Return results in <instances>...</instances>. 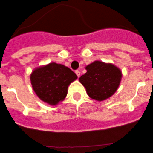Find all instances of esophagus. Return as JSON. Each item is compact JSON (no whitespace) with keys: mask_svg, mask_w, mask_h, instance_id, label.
<instances>
[{"mask_svg":"<svg viewBox=\"0 0 153 153\" xmlns=\"http://www.w3.org/2000/svg\"><path fill=\"white\" fill-rule=\"evenodd\" d=\"M75 73H76L77 76L78 77L80 76V71H78V70H77V71H75Z\"/></svg>","mask_w":153,"mask_h":153,"instance_id":"esophagus-1","label":"esophagus"}]
</instances>
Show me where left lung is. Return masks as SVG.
I'll return each mask as SVG.
<instances>
[{
  "label": "left lung",
  "instance_id": "left-lung-1",
  "mask_svg": "<svg viewBox=\"0 0 153 153\" xmlns=\"http://www.w3.org/2000/svg\"><path fill=\"white\" fill-rule=\"evenodd\" d=\"M87 72L79 78L87 95L102 101L110 98L118 89L122 78L120 69L111 63L95 61L86 66Z\"/></svg>",
  "mask_w": 153,
  "mask_h": 153
}]
</instances>
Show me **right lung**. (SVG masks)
Segmentation results:
<instances>
[{"label": "right lung", "instance_id": "1", "mask_svg": "<svg viewBox=\"0 0 153 153\" xmlns=\"http://www.w3.org/2000/svg\"><path fill=\"white\" fill-rule=\"evenodd\" d=\"M78 76L67 66L51 62L36 68L30 74L33 89L38 98L50 105H56L66 98L67 88Z\"/></svg>", "mask_w": 153, "mask_h": 153}]
</instances>
